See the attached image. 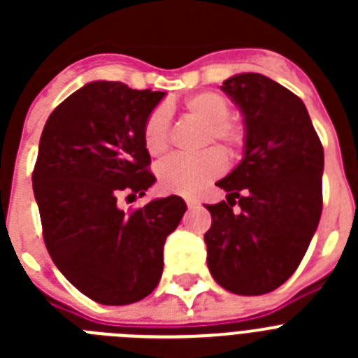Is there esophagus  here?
Wrapping results in <instances>:
<instances>
[{"instance_id": "esophagus-1", "label": "esophagus", "mask_w": 358, "mask_h": 358, "mask_svg": "<svg viewBox=\"0 0 358 358\" xmlns=\"http://www.w3.org/2000/svg\"><path fill=\"white\" fill-rule=\"evenodd\" d=\"M185 201H186V206H188V208H195V206H197V204H199V201H195V199H185Z\"/></svg>"}]
</instances>
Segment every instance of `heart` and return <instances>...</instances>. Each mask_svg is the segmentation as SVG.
Wrapping results in <instances>:
<instances>
[{
	"mask_svg": "<svg viewBox=\"0 0 358 358\" xmlns=\"http://www.w3.org/2000/svg\"><path fill=\"white\" fill-rule=\"evenodd\" d=\"M186 118L204 125L202 147L215 143L227 156H236L245 141V131L238 122L229 120V102L222 94L202 91L188 96L182 102ZM143 143L152 157H161L170 147V123L164 109L152 110L145 122ZM226 169V161L218 150L202 152L194 157H172L157 169V179L164 192L181 195L199 194L208 182L217 179Z\"/></svg>",
	"mask_w": 358,
	"mask_h": 358,
	"instance_id": "obj_1",
	"label": "heart"
}]
</instances>
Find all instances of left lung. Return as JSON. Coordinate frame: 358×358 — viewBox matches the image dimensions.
<instances>
[{"label": "left lung", "instance_id": "left-lung-1", "mask_svg": "<svg viewBox=\"0 0 358 358\" xmlns=\"http://www.w3.org/2000/svg\"><path fill=\"white\" fill-rule=\"evenodd\" d=\"M222 91L242 110L245 143L238 166L217 182L227 202L206 206L208 267L229 292L262 296L292 276L317 229L324 152L301 98L278 82L240 73Z\"/></svg>", "mask_w": 358, "mask_h": 358}]
</instances>
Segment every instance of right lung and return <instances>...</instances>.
Returning <instances> with one entry per match:
<instances>
[{"instance_id": "obj_1", "label": "right lung", "mask_w": 358, "mask_h": 358, "mask_svg": "<svg viewBox=\"0 0 358 358\" xmlns=\"http://www.w3.org/2000/svg\"><path fill=\"white\" fill-rule=\"evenodd\" d=\"M166 93L123 82L85 84L44 125L31 173L46 249L73 287L102 305H131L156 289L163 245L186 204L170 195L123 211V194L156 182L143 127Z\"/></svg>"}]
</instances>
